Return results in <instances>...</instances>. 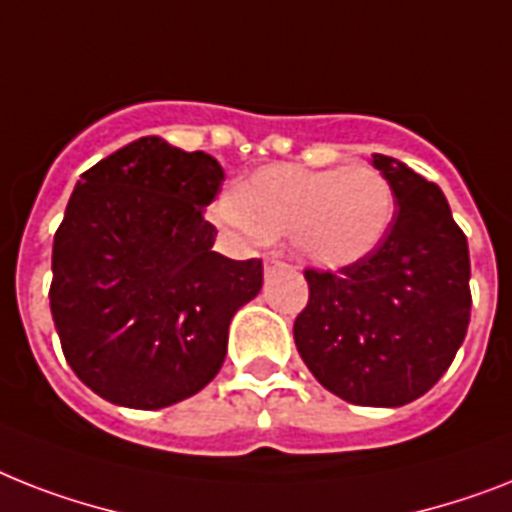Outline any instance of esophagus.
<instances>
[{
    "label": "esophagus",
    "instance_id": "obj_1",
    "mask_svg": "<svg viewBox=\"0 0 512 512\" xmlns=\"http://www.w3.org/2000/svg\"><path fill=\"white\" fill-rule=\"evenodd\" d=\"M281 268H289V265L284 263V260H278V257H268V260H265V273H273V270H281Z\"/></svg>",
    "mask_w": 512,
    "mask_h": 512
}]
</instances>
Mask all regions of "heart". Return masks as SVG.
Instances as JSON below:
<instances>
[{"label": "heart", "instance_id": "obj_1", "mask_svg": "<svg viewBox=\"0 0 512 512\" xmlns=\"http://www.w3.org/2000/svg\"><path fill=\"white\" fill-rule=\"evenodd\" d=\"M215 215L244 239H289L307 263L344 268L384 239L394 191L365 162L328 170L270 165L223 194Z\"/></svg>", "mask_w": 512, "mask_h": 512}]
</instances>
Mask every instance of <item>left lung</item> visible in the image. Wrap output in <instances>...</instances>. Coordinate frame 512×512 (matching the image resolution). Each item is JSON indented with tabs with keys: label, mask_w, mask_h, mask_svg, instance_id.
<instances>
[{
	"label": "left lung",
	"mask_w": 512,
	"mask_h": 512,
	"mask_svg": "<svg viewBox=\"0 0 512 512\" xmlns=\"http://www.w3.org/2000/svg\"><path fill=\"white\" fill-rule=\"evenodd\" d=\"M397 210L357 263L305 268L294 342L318 381L352 405L418 400L458 355L471 321V257L442 189L394 157L373 155Z\"/></svg>",
	"instance_id": "obj_1"
}]
</instances>
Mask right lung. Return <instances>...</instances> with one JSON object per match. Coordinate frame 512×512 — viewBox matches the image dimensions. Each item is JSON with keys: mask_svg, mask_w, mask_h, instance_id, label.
I'll return each instance as SVG.
<instances>
[{"mask_svg": "<svg viewBox=\"0 0 512 512\" xmlns=\"http://www.w3.org/2000/svg\"><path fill=\"white\" fill-rule=\"evenodd\" d=\"M223 168L157 136L81 173L52 247L62 355L91 392L157 410L197 394L226 360L228 323L263 286V260L213 252L205 210Z\"/></svg>", "mask_w": 512, "mask_h": 512, "instance_id": "add662e5", "label": "right lung"}]
</instances>
